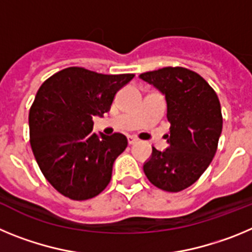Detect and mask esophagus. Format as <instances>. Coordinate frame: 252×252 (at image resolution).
Returning a JSON list of instances; mask_svg holds the SVG:
<instances>
[{
    "instance_id": "obj_1",
    "label": "esophagus",
    "mask_w": 252,
    "mask_h": 252,
    "mask_svg": "<svg viewBox=\"0 0 252 252\" xmlns=\"http://www.w3.org/2000/svg\"><path fill=\"white\" fill-rule=\"evenodd\" d=\"M127 141H128V144H130V145H133V144H136V142H137V139H136V137H133V136H128Z\"/></svg>"
}]
</instances>
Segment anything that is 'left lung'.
Here are the masks:
<instances>
[{
	"label": "left lung",
	"instance_id": "8db88e82",
	"mask_svg": "<svg viewBox=\"0 0 252 252\" xmlns=\"http://www.w3.org/2000/svg\"><path fill=\"white\" fill-rule=\"evenodd\" d=\"M140 78L165 94L170 122L168 149L153 148L144 173L157 188L180 192L201 178L217 151L223 122L220 99L203 77L183 66H165Z\"/></svg>",
	"mask_w": 252,
	"mask_h": 252
}]
</instances>
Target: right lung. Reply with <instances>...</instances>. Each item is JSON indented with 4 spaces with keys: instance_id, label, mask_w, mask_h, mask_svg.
I'll use <instances>...</instances> for the list:
<instances>
[{
    "instance_id": "1",
    "label": "right lung",
    "mask_w": 252,
    "mask_h": 252,
    "mask_svg": "<svg viewBox=\"0 0 252 252\" xmlns=\"http://www.w3.org/2000/svg\"><path fill=\"white\" fill-rule=\"evenodd\" d=\"M133 77L69 66L37 91L29 112L30 145L45 179L64 197L91 199L110 183L127 139L119 132L93 133V116L110 110L116 93Z\"/></svg>"
}]
</instances>
